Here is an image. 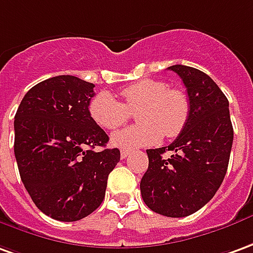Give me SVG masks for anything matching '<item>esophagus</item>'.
Returning a JSON list of instances; mask_svg holds the SVG:
<instances>
[{"label":"esophagus","instance_id":"1","mask_svg":"<svg viewBox=\"0 0 253 253\" xmlns=\"http://www.w3.org/2000/svg\"><path fill=\"white\" fill-rule=\"evenodd\" d=\"M129 154H130V151H128V150H123V151H121V158L125 160L126 157H129Z\"/></svg>","mask_w":253,"mask_h":253}]
</instances>
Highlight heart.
<instances>
[{
	"instance_id": "obj_1",
	"label": "heart",
	"mask_w": 253,
	"mask_h": 253,
	"mask_svg": "<svg viewBox=\"0 0 253 253\" xmlns=\"http://www.w3.org/2000/svg\"><path fill=\"white\" fill-rule=\"evenodd\" d=\"M124 103L109 92H100L89 102L92 120L104 129H116L135 113L139 124L114 132V147L133 150L151 146L165 137H176L190 117L189 96L182 89L168 88L158 80H143L121 90Z\"/></svg>"
}]
</instances>
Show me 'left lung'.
Returning <instances> with one entry per match:
<instances>
[{
    "label": "left lung",
    "instance_id": "left-lung-1",
    "mask_svg": "<svg viewBox=\"0 0 253 253\" xmlns=\"http://www.w3.org/2000/svg\"><path fill=\"white\" fill-rule=\"evenodd\" d=\"M190 100L184 129L168 147L147 150L149 168L140 180L144 204L160 215L189 216L211 201L220 187L233 146L229 100L201 70L175 64ZM165 151H172L164 159Z\"/></svg>",
    "mask_w": 253,
    "mask_h": 253
}]
</instances>
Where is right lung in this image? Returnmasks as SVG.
I'll list each match as a JSON object with an SVG mask.
<instances>
[{
  "label": "right lung",
  "mask_w": 253,
  "mask_h": 253,
  "mask_svg": "<svg viewBox=\"0 0 253 253\" xmlns=\"http://www.w3.org/2000/svg\"><path fill=\"white\" fill-rule=\"evenodd\" d=\"M95 85L74 76L37 84L15 116V157L37 208L52 219L76 222L102 204L120 150L89 114Z\"/></svg>",
  "instance_id": "1"
}]
</instances>
